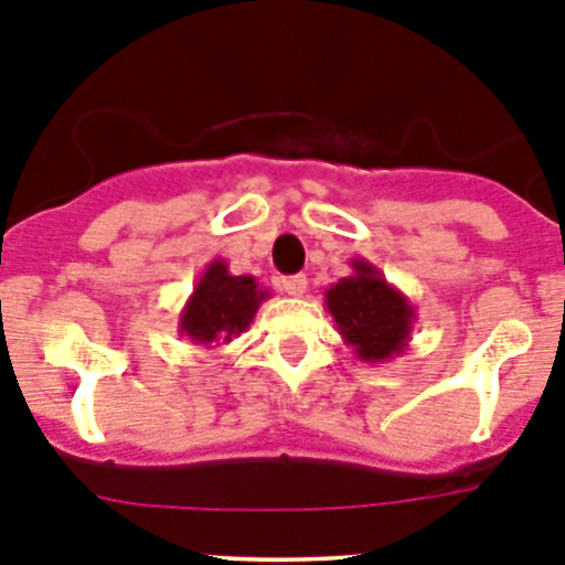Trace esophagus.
<instances>
[{
    "instance_id": "34e87169",
    "label": "esophagus",
    "mask_w": 565,
    "mask_h": 565,
    "mask_svg": "<svg viewBox=\"0 0 565 565\" xmlns=\"http://www.w3.org/2000/svg\"><path fill=\"white\" fill-rule=\"evenodd\" d=\"M281 287H284V292L287 295H292V298H300V295L307 292V287H309V281H307V276H287L281 281Z\"/></svg>"
}]
</instances>
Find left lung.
I'll list each match as a JSON object with an SVG mask.
<instances>
[{"instance_id": "left-lung-1", "label": "left lung", "mask_w": 565, "mask_h": 565, "mask_svg": "<svg viewBox=\"0 0 565 565\" xmlns=\"http://www.w3.org/2000/svg\"><path fill=\"white\" fill-rule=\"evenodd\" d=\"M351 270L323 292L337 331L362 362L376 365L402 356L413 340L415 307L365 258H351Z\"/></svg>"}]
</instances>
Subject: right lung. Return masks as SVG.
<instances>
[{
    "label": "right lung",
    "mask_w": 565,
    "mask_h": 565,
    "mask_svg": "<svg viewBox=\"0 0 565 565\" xmlns=\"http://www.w3.org/2000/svg\"><path fill=\"white\" fill-rule=\"evenodd\" d=\"M270 298L253 276H231L225 258L209 262L178 318L181 337L194 345H228L250 329L258 307Z\"/></svg>",
    "instance_id": "right-lung-1"
}]
</instances>
